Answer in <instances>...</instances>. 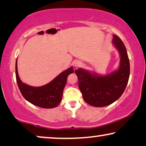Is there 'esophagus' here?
I'll use <instances>...</instances> for the list:
<instances>
[{
    "label": "esophagus",
    "mask_w": 146,
    "mask_h": 146,
    "mask_svg": "<svg viewBox=\"0 0 146 146\" xmlns=\"http://www.w3.org/2000/svg\"><path fill=\"white\" fill-rule=\"evenodd\" d=\"M82 64V62L80 60H77V61H75L74 63V66L75 68H78L80 66H81Z\"/></svg>",
    "instance_id": "obj_1"
}]
</instances>
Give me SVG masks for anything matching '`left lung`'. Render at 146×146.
<instances>
[{
	"label": "left lung",
	"instance_id": "8db88e82",
	"mask_svg": "<svg viewBox=\"0 0 146 146\" xmlns=\"http://www.w3.org/2000/svg\"><path fill=\"white\" fill-rule=\"evenodd\" d=\"M113 44L120 54L117 71L106 76H98L81 68L76 70L78 86L86 102L95 107H104L116 101L124 92L129 77V61L125 45L117 35Z\"/></svg>",
	"mask_w": 146,
	"mask_h": 146
}]
</instances>
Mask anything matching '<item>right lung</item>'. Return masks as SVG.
Segmentation results:
<instances>
[{
  "label": "right lung",
  "instance_id": "right-lung-1",
  "mask_svg": "<svg viewBox=\"0 0 146 146\" xmlns=\"http://www.w3.org/2000/svg\"><path fill=\"white\" fill-rule=\"evenodd\" d=\"M74 72L72 67L62 72L52 81L40 87H33L22 82L18 74L16 62V78L23 97L28 102L42 108H53L60 103L67 77Z\"/></svg>",
  "mask_w": 146,
  "mask_h": 146
}]
</instances>
